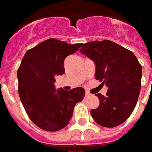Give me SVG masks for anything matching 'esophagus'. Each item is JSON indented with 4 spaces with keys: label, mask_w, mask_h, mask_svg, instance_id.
<instances>
[{
    "label": "esophagus",
    "mask_w": 152,
    "mask_h": 152,
    "mask_svg": "<svg viewBox=\"0 0 152 152\" xmlns=\"http://www.w3.org/2000/svg\"><path fill=\"white\" fill-rule=\"evenodd\" d=\"M89 95H90V93H89L88 91H86V93H85V96L87 97V96H88Z\"/></svg>",
    "instance_id": "esophagus-1"
}]
</instances>
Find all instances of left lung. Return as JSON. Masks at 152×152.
Returning <instances> with one entry per match:
<instances>
[{"mask_svg":"<svg viewBox=\"0 0 152 152\" xmlns=\"http://www.w3.org/2000/svg\"><path fill=\"white\" fill-rule=\"evenodd\" d=\"M80 52L95 62L96 80L108 87L96 94L100 105L91 110L96 122L105 128L120 125L131 115L141 90L142 65L131 50L109 40L83 44Z\"/></svg>","mask_w":152,"mask_h":152,"instance_id":"left-lung-1","label":"left lung"}]
</instances>
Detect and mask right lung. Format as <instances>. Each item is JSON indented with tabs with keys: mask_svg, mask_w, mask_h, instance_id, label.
Instances as JSON below:
<instances>
[{
	"mask_svg": "<svg viewBox=\"0 0 152 152\" xmlns=\"http://www.w3.org/2000/svg\"><path fill=\"white\" fill-rule=\"evenodd\" d=\"M50 38L27 51L17 71L19 95L31 121L47 132L64 129L76 103L85 96L83 88L56 90L55 78L64 74V59L82 47Z\"/></svg>",
	"mask_w": 152,
	"mask_h": 152,
	"instance_id": "1",
	"label": "right lung"
}]
</instances>
